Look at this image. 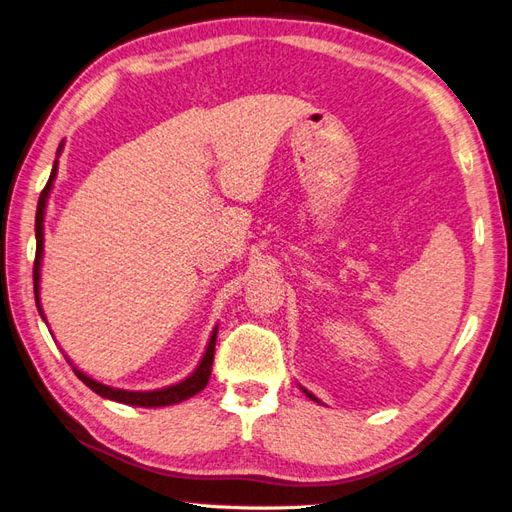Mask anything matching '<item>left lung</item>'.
<instances>
[{"label":"left lung","instance_id":"1","mask_svg":"<svg viewBox=\"0 0 512 512\" xmlns=\"http://www.w3.org/2000/svg\"><path fill=\"white\" fill-rule=\"evenodd\" d=\"M303 392H306V396H308V398H312V400H316V403H319V398H316V396H312V394H310L308 390H303Z\"/></svg>","mask_w":512,"mask_h":512}]
</instances>
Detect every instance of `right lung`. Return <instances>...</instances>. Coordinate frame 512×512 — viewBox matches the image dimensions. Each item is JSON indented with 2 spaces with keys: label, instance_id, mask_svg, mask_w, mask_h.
Wrapping results in <instances>:
<instances>
[{
  "label": "right lung",
  "instance_id": "1",
  "mask_svg": "<svg viewBox=\"0 0 512 512\" xmlns=\"http://www.w3.org/2000/svg\"><path fill=\"white\" fill-rule=\"evenodd\" d=\"M62 150V144L58 148V153ZM55 172H58V161L53 163V170L49 181L45 185V189L40 191V198H38V206H36V258H34V297H36V308L38 312L43 314V308H40V299H38V288H40V258H43V222H45V209H47V198H49V191L53 185V178ZM45 319V314H43ZM215 340H217V329H213V336L209 340V347H206V353L202 357V362L198 364V368L191 372V375L176 383L170 385V388H163V390H150V392H129V390H118V388H109V385H103L99 381L90 379L84 372L77 370L71 359H68V364L73 366L75 375L84 381L92 392H96L103 398L109 400H116V403H124V405H133V407H165V405H176V403H183V400L191 398L193 394H198L200 390L206 388V383H209L211 377V368H213V357H215Z\"/></svg>",
  "mask_w": 512,
  "mask_h": 512
}]
</instances>
